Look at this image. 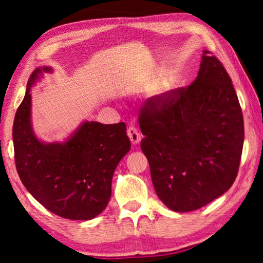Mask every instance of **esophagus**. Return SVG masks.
Returning a JSON list of instances; mask_svg holds the SVG:
<instances>
[{"label": "esophagus", "instance_id": "1", "mask_svg": "<svg viewBox=\"0 0 263 263\" xmlns=\"http://www.w3.org/2000/svg\"><path fill=\"white\" fill-rule=\"evenodd\" d=\"M128 138L130 139L133 145H138L141 141V134L135 127H129L128 128Z\"/></svg>", "mask_w": 263, "mask_h": 263}]
</instances>
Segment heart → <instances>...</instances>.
Masks as SVG:
<instances>
[{
    "label": "heart",
    "mask_w": 263,
    "mask_h": 263,
    "mask_svg": "<svg viewBox=\"0 0 263 263\" xmlns=\"http://www.w3.org/2000/svg\"><path fill=\"white\" fill-rule=\"evenodd\" d=\"M165 92H166V88H164V87H163V88H160L159 91L157 92V95H158V96H164V95H165Z\"/></svg>",
    "instance_id": "heart-1"
}]
</instances>
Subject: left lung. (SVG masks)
Instances as JSON below:
<instances>
[{
	"label": "left lung",
	"mask_w": 263,
	"mask_h": 263,
	"mask_svg": "<svg viewBox=\"0 0 263 263\" xmlns=\"http://www.w3.org/2000/svg\"><path fill=\"white\" fill-rule=\"evenodd\" d=\"M156 193L171 211L190 212L228 192L238 172L243 115L228 71L203 50L186 88L147 100L140 112Z\"/></svg>",
	"instance_id": "1"
}]
</instances>
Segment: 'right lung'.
I'll return each instance as SVG.
<instances>
[{"mask_svg": "<svg viewBox=\"0 0 263 263\" xmlns=\"http://www.w3.org/2000/svg\"><path fill=\"white\" fill-rule=\"evenodd\" d=\"M51 67L37 68L14 118L13 142L19 177L46 210L71 220H91L111 197L114 172L130 149L123 122L85 121L63 141L45 142L32 127L31 88Z\"/></svg>", "mask_w": 263, "mask_h": 263, "instance_id": "1", "label": "right lung"}]
</instances>
